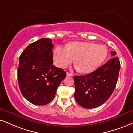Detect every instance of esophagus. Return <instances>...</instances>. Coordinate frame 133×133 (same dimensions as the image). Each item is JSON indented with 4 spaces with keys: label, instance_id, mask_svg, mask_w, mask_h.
<instances>
[{
    "label": "esophagus",
    "instance_id": "1",
    "mask_svg": "<svg viewBox=\"0 0 133 133\" xmlns=\"http://www.w3.org/2000/svg\"><path fill=\"white\" fill-rule=\"evenodd\" d=\"M66 75H67V76H68V77L73 76V74H72V73H70V72H67Z\"/></svg>",
    "mask_w": 133,
    "mask_h": 133
}]
</instances>
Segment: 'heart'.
<instances>
[{
    "label": "heart",
    "mask_w": 133,
    "mask_h": 133,
    "mask_svg": "<svg viewBox=\"0 0 133 133\" xmlns=\"http://www.w3.org/2000/svg\"><path fill=\"white\" fill-rule=\"evenodd\" d=\"M108 50L103 45L90 42H74L67 47L55 48L53 59L57 66L65 68L75 59V64L83 73H90L98 68L107 58Z\"/></svg>",
    "instance_id": "heart-1"
}]
</instances>
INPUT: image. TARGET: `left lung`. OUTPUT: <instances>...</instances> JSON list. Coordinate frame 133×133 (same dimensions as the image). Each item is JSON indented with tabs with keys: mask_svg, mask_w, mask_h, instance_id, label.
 Masks as SVG:
<instances>
[{
	"mask_svg": "<svg viewBox=\"0 0 133 133\" xmlns=\"http://www.w3.org/2000/svg\"><path fill=\"white\" fill-rule=\"evenodd\" d=\"M113 58L88 74L74 77V97L80 106L86 109L99 107L109 99L117 85L120 63L115 51Z\"/></svg>",
	"mask_w": 133,
	"mask_h": 133,
	"instance_id": "1",
	"label": "left lung"
}]
</instances>
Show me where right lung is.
I'll use <instances>...</instances> for the list:
<instances>
[{
  "mask_svg": "<svg viewBox=\"0 0 133 133\" xmlns=\"http://www.w3.org/2000/svg\"><path fill=\"white\" fill-rule=\"evenodd\" d=\"M53 48L51 40L42 38L28 45L19 56L18 81L20 91L34 105H44L51 102L66 77L63 69L53 65Z\"/></svg>",
  "mask_w": 133,
  "mask_h": 133,
  "instance_id": "1",
  "label": "right lung"
}]
</instances>
